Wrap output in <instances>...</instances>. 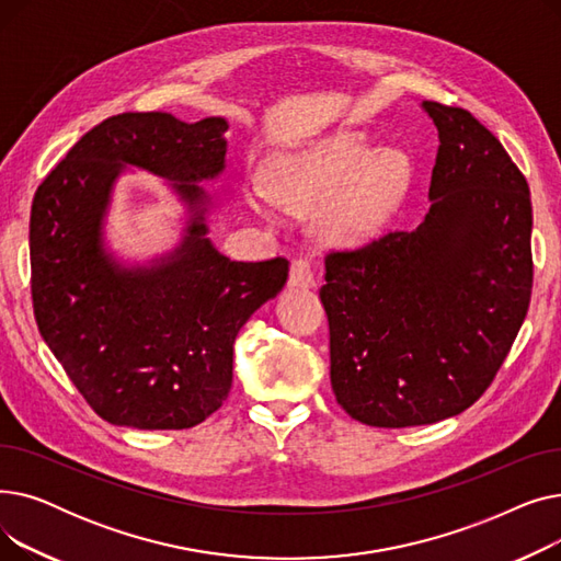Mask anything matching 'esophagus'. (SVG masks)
<instances>
[{
	"instance_id": "34e87169",
	"label": "esophagus",
	"mask_w": 561,
	"mask_h": 561,
	"mask_svg": "<svg viewBox=\"0 0 561 561\" xmlns=\"http://www.w3.org/2000/svg\"><path fill=\"white\" fill-rule=\"evenodd\" d=\"M288 286L290 288H313L316 286L309 261H305V259L293 261L290 273H288Z\"/></svg>"
}]
</instances>
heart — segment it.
Wrapping results in <instances>:
<instances>
[{"label": "heart", "mask_w": 561, "mask_h": 561, "mask_svg": "<svg viewBox=\"0 0 561 561\" xmlns=\"http://www.w3.org/2000/svg\"><path fill=\"white\" fill-rule=\"evenodd\" d=\"M414 161L402 147H379L362 131H336L298 152L277 157L265 174V193L296 211L322 216V231L336 245H364L385 229L402 204ZM254 209L273 218L268 204L254 199Z\"/></svg>", "instance_id": "obj_1"}]
</instances>
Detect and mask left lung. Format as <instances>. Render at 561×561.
I'll return each mask as SVG.
<instances>
[{
    "instance_id": "obj_1",
    "label": "left lung",
    "mask_w": 561,
    "mask_h": 561,
    "mask_svg": "<svg viewBox=\"0 0 561 561\" xmlns=\"http://www.w3.org/2000/svg\"><path fill=\"white\" fill-rule=\"evenodd\" d=\"M438 129L430 211L355 252H330L336 402L370 427L461 414L491 385L533 296V202L500 140L457 106L423 102Z\"/></svg>"
}]
</instances>
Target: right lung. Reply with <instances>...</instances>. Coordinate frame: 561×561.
Masks as SVG:
<instances>
[{
    "label": "right lung",
    "mask_w": 561,
    "mask_h": 561,
    "mask_svg": "<svg viewBox=\"0 0 561 561\" xmlns=\"http://www.w3.org/2000/svg\"><path fill=\"white\" fill-rule=\"evenodd\" d=\"M225 117L121 113L93 127L38 186L28 222L41 336L72 385L113 425L186 430L231 389L233 341L273 300L288 261H231L211 243L202 182L225 170ZM127 167L161 175L187 206L181 245L127 266L106 248L114 182Z\"/></svg>",
    "instance_id": "add662e5"
}]
</instances>
